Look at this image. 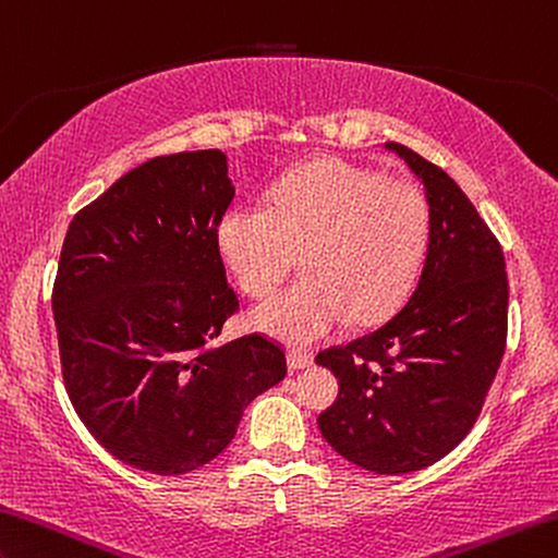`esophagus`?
<instances>
[{"label":"esophagus","instance_id":"esophagus-1","mask_svg":"<svg viewBox=\"0 0 558 558\" xmlns=\"http://www.w3.org/2000/svg\"><path fill=\"white\" fill-rule=\"evenodd\" d=\"M312 364H314L312 351H304V349L289 351V368H294V372H299V368H308Z\"/></svg>","mask_w":558,"mask_h":558}]
</instances>
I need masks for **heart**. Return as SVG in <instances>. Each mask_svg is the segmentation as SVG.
I'll use <instances>...</instances> for the list:
<instances>
[{
    "mask_svg": "<svg viewBox=\"0 0 558 558\" xmlns=\"http://www.w3.org/2000/svg\"><path fill=\"white\" fill-rule=\"evenodd\" d=\"M428 242V204L418 186L344 159L299 167L269 207L227 211L217 244L236 284L269 299L304 254L306 279L254 308L250 324L269 337L308 344L347 319L391 314L414 284Z\"/></svg>",
    "mask_w": 558,
    "mask_h": 558,
    "instance_id": "b5f03b06",
    "label": "heart"
}]
</instances>
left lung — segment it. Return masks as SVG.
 Returning a JSON list of instances; mask_svg holds the SVG:
<instances>
[{"label": "left lung", "instance_id": "1", "mask_svg": "<svg viewBox=\"0 0 558 558\" xmlns=\"http://www.w3.org/2000/svg\"><path fill=\"white\" fill-rule=\"evenodd\" d=\"M387 149L426 190V259L389 322L319 351L339 397L316 424L351 464L409 474L447 457L482 414L507 349L509 281L501 244L447 171L404 144Z\"/></svg>", "mask_w": 558, "mask_h": 558}]
</instances>
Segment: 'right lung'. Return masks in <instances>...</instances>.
I'll return each instance as SVG.
<instances>
[{"mask_svg": "<svg viewBox=\"0 0 558 558\" xmlns=\"http://www.w3.org/2000/svg\"><path fill=\"white\" fill-rule=\"evenodd\" d=\"M234 199L219 149L144 161L74 214L51 312L70 401L111 457L159 476L209 464L287 376L264 333L211 344L239 312L217 229Z\"/></svg>", "mask_w": 558, "mask_h": 558, "instance_id": "right-lung-1", "label": "right lung"}]
</instances>
